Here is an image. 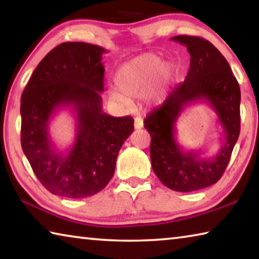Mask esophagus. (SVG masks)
<instances>
[{
    "mask_svg": "<svg viewBox=\"0 0 259 259\" xmlns=\"http://www.w3.org/2000/svg\"><path fill=\"white\" fill-rule=\"evenodd\" d=\"M144 126V122H143V119L140 116H137L135 117V128L136 129H142Z\"/></svg>",
    "mask_w": 259,
    "mask_h": 259,
    "instance_id": "esophagus-1",
    "label": "esophagus"
}]
</instances>
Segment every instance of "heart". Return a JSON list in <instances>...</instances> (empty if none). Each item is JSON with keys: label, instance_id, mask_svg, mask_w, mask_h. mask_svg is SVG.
I'll use <instances>...</instances> for the list:
<instances>
[{"label": "heart", "instance_id": "heart-1", "mask_svg": "<svg viewBox=\"0 0 259 259\" xmlns=\"http://www.w3.org/2000/svg\"><path fill=\"white\" fill-rule=\"evenodd\" d=\"M174 76V67L155 54H143L126 61L115 75L117 89L109 91L115 102L128 104V97H140L146 93L151 102H160L165 85Z\"/></svg>", "mask_w": 259, "mask_h": 259}]
</instances>
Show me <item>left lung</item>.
<instances>
[{"instance_id":"8db88e82","label":"left lung","mask_w":259,"mask_h":259,"mask_svg":"<svg viewBox=\"0 0 259 259\" xmlns=\"http://www.w3.org/2000/svg\"><path fill=\"white\" fill-rule=\"evenodd\" d=\"M171 41L185 46L191 56L185 81L171 90L160 107L148 114L144 126L151 135V162L160 182L177 192H193L217 183L224 174L240 134L239 83L225 57L199 36L178 35ZM208 102L223 128L222 145L212 157L185 151L177 143L176 122L186 106Z\"/></svg>"}]
</instances>
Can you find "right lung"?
<instances>
[{"label": "right lung", "instance_id": "1", "mask_svg": "<svg viewBox=\"0 0 259 259\" xmlns=\"http://www.w3.org/2000/svg\"><path fill=\"white\" fill-rule=\"evenodd\" d=\"M105 52L90 43H61L40 61L21 95V147L35 176L55 195L82 199L102 191L134 131L131 116L103 112ZM64 108L76 116V139L68 150L58 151L49 124Z\"/></svg>", "mask_w": 259, "mask_h": 259}]
</instances>
